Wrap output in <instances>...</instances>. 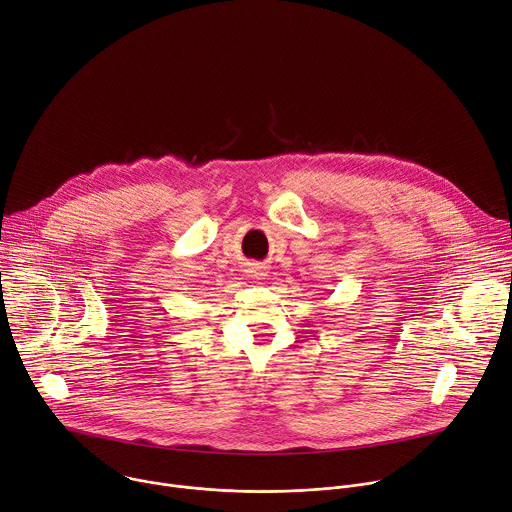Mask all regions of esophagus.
I'll list each match as a JSON object with an SVG mask.
<instances>
[{"label":"esophagus","mask_w":512,"mask_h":512,"mask_svg":"<svg viewBox=\"0 0 512 512\" xmlns=\"http://www.w3.org/2000/svg\"><path fill=\"white\" fill-rule=\"evenodd\" d=\"M248 274H250L252 278H260L264 272H260V270H256V268H254V270H248Z\"/></svg>","instance_id":"34e87169"}]
</instances>
